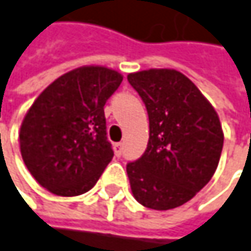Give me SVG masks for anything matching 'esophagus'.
I'll return each mask as SVG.
<instances>
[{"instance_id": "34e87169", "label": "esophagus", "mask_w": 251, "mask_h": 251, "mask_svg": "<svg viewBox=\"0 0 251 251\" xmlns=\"http://www.w3.org/2000/svg\"><path fill=\"white\" fill-rule=\"evenodd\" d=\"M113 150H115L116 157H121V155H122V152H124V144H122V142L115 144V145H113Z\"/></svg>"}]
</instances>
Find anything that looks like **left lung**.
<instances>
[{"label":"left lung","instance_id":"left-lung-1","mask_svg":"<svg viewBox=\"0 0 251 251\" xmlns=\"http://www.w3.org/2000/svg\"><path fill=\"white\" fill-rule=\"evenodd\" d=\"M127 81L150 119L145 152L126 166L132 195L150 209H173L215 173L224 145L220 118L199 88L176 70L139 71Z\"/></svg>","mask_w":251,"mask_h":251}]
</instances>
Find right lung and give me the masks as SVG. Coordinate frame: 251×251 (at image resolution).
I'll use <instances>...</instances> for the list:
<instances>
[{"mask_svg":"<svg viewBox=\"0 0 251 251\" xmlns=\"http://www.w3.org/2000/svg\"><path fill=\"white\" fill-rule=\"evenodd\" d=\"M124 76L79 67L48 85L25 113L20 151L36 181L58 196L88 192L113 158L104 104Z\"/></svg>","mask_w":251,"mask_h":251,"instance_id":"add662e5","label":"right lung"}]
</instances>
